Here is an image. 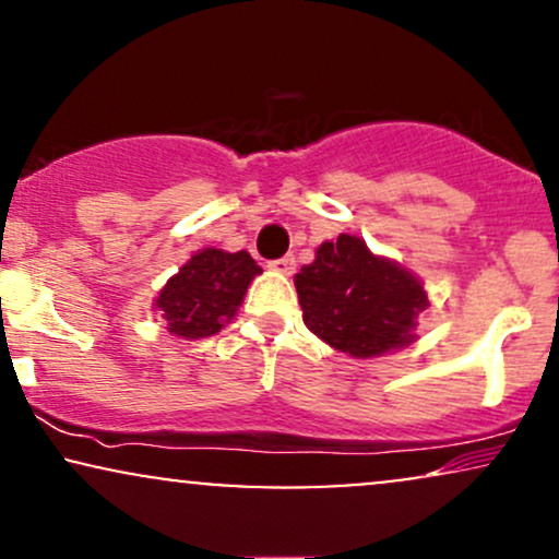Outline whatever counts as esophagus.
<instances>
[{
	"label": "esophagus",
	"mask_w": 559,
	"mask_h": 559,
	"mask_svg": "<svg viewBox=\"0 0 559 559\" xmlns=\"http://www.w3.org/2000/svg\"><path fill=\"white\" fill-rule=\"evenodd\" d=\"M267 267L281 275H292L294 267H297V260H294V254H286V258H278V260H271L267 262Z\"/></svg>",
	"instance_id": "esophagus-1"
}]
</instances>
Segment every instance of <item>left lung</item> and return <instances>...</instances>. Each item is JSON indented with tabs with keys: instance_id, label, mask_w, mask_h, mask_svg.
Masks as SVG:
<instances>
[{
	"instance_id": "left-lung-1",
	"label": "left lung",
	"mask_w": 559,
	"mask_h": 559,
	"mask_svg": "<svg viewBox=\"0 0 559 559\" xmlns=\"http://www.w3.org/2000/svg\"><path fill=\"white\" fill-rule=\"evenodd\" d=\"M294 286L307 329L362 360L413 344L418 316L428 307L420 278L349 234L320 243Z\"/></svg>"
}]
</instances>
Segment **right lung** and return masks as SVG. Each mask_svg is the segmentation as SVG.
I'll return each mask as SVG.
<instances>
[{"mask_svg":"<svg viewBox=\"0 0 559 559\" xmlns=\"http://www.w3.org/2000/svg\"><path fill=\"white\" fill-rule=\"evenodd\" d=\"M260 273L262 267L249 258V252L199 249L163 286L155 310L163 312L173 336H213L236 318L243 294Z\"/></svg>","mask_w":559,"mask_h":559,"instance_id":"obj_1","label":"right lung"}]
</instances>
